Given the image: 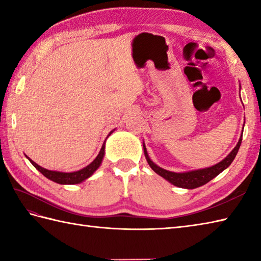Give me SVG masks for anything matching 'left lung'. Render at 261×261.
<instances>
[{
    "instance_id": "left-lung-1",
    "label": "left lung",
    "mask_w": 261,
    "mask_h": 261,
    "mask_svg": "<svg viewBox=\"0 0 261 261\" xmlns=\"http://www.w3.org/2000/svg\"><path fill=\"white\" fill-rule=\"evenodd\" d=\"M241 141H242V137L240 138L239 142H238V145L234 147L233 150H232L228 156L222 160V162L212 166V167L187 171V173H173V171H168L158 167V166L156 164H153L151 162V159L149 158L145 147H143V150H145V156H146L147 162L154 173H157L158 175L164 177L166 180H168L175 186L193 190V188H196L206 184V182H208L211 179H213L214 177L218 176L220 173H222L225 168H228L237 156L238 150H239L240 145H241Z\"/></svg>"
}]
</instances>
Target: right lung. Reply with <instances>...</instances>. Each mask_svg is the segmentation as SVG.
<instances>
[{"instance_id": "1", "label": "right lung", "mask_w": 261, "mask_h": 261, "mask_svg": "<svg viewBox=\"0 0 261 261\" xmlns=\"http://www.w3.org/2000/svg\"><path fill=\"white\" fill-rule=\"evenodd\" d=\"M103 156H104V145L102 146L101 151H99V153L97 154V157L94 159L90 165L79 171H74V173H60V171L48 170L40 167V166L37 165L35 162H32L31 159L30 162L43 176L47 177L48 179H50L55 182H58V184L70 185V184H79V182L85 180L88 178V177L92 176L94 171H95L99 167V165H101Z\"/></svg>"}]
</instances>
